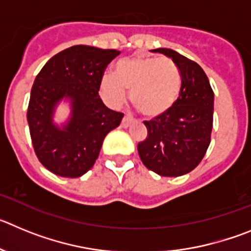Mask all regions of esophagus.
<instances>
[{
  "label": "esophagus",
  "instance_id": "obj_1",
  "mask_svg": "<svg viewBox=\"0 0 251 251\" xmlns=\"http://www.w3.org/2000/svg\"><path fill=\"white\" fill-rule=\"evenodd\" d=\"M132 122H133L132 117H129V115H124L123 119H122V127H123V128L129 127Z\"/></svg>",
  "mask_w": 251,
  "mask_h": 251
}]
</instances>
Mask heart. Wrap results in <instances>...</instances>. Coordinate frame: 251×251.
<instances>
[{
  "label": "heart",
  "mask_w": 251,
  "mask_h": 251,
  "mask_svg": "<svg viewBox=\"0 0 251 251\" xmlns=\"http://www.w3.org/2000/svg\"><path fill=\"white\" fill-rule=\"evenodd\" d=\"M182 76L170 57L134 56L115 64L113 75H104L99 92L112 106L130 101L146 117H158L175 105L181 93Z\"/></svg>",
  "instance_id": "obj_1"
}]
</instances>
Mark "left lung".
Returning a JSON list of instances; mask_svg holds the SVG:
<instances>
[{
    "label": "left lung",
    "mask_w": 251,
    "mask_h": 251,
    "mask_svg": "<svg viewBox=\"0 0 251 251\" xmlns=\"http://www.w3.org/2000/svg\"><path fill=\"white\" fill-rule=\"evenodd\" d=\"M152 51L174 60L182 86L168 112L145 122L147 138L138 143V153L143 165L159 176H182L199 166L211 141L214 92L197 63L171 49Z\"/></svg>",
    "instance_id": "8db88e82"
}]
</instances>
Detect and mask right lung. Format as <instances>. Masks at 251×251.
<instances>
[{
    "instance_id": "obj_1",
    "label": "right lung",
    "mask_w": 251,
    "mask_h": 251,
    "mask_svg": "<svg viewBox=\"0 0 251 251\" xmlns=\"http://www.w3.org/2000/svg\"><path fill=\"white\" fill-rule=\"evenodd\" d=\"M119 51L75 45L54 55L40 70L31 89L27 122L41 165L61 177L86 174L98 158L105 136L123 114L104 105L99 84ZM71 99L72 115L60 128L52 122L56 104Z\"/></svg>"
}]
</instances>
